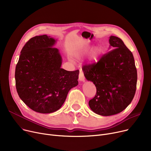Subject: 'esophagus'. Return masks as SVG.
<instances>
[{"label":"esophagus","mask_w":151,"mask_h":151,"mask_svg":"<svg viewBox=\"0 0 151 151\" xmlns=\"http://www.w3.org/2000/svg\"><path fill=\"white\" fill-rule=\"evenodd\" d=\"M84 73L83 71H80V73H79V80L81 81H84Z\"/></svg>","instance_id":"34e87169"}]
</instances>
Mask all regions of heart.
<instances>
[{
    "mask_svg": "<svg viewBox=\"0 0 151 151\" xmlns=\"http://www.w3.org/2000/svg\"><path fill=\"white\" fill-rule=\"evenodd\" d=\"M88 52V50L86 48H83V49H81V50H78L76 51H75L74 52V55H75L76 57H81L82 55L86 54Z\"/></svg>",
    "mask_w": 151,
    "mask_h": 151,
    "instance_id": "1",
    "label": "heart"
}]
</instances>
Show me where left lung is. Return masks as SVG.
<instances>
[{"instance_id": "obj_1", "label": "left lung", "mask_w": 151, "mask_h": 151, "mask_svg": "<svg viewBox=\"0 0 151 151\" xmlns=\"http://www.w3.org/2000/svg\"><path fill=\"white\" fill-rule=\"evenodd\" d=\"M113 49L102 55L97 62L82 67L86 78L96 87L95 97L89 105L94 113L108 116L122 112L135 94L137 71L132 52L123 41L109 37Z\"/></svg>"}]
</instances>
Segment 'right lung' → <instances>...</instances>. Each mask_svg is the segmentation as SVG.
I'll use <instances>...</instances> for the list:
<instances>
[{"label": "right lung", "instance_id": "add662e5", "mask_svg": "<svg viewBox=\"0 0 151 151\" xmlns=\"http://www.w3.org/2000/svg\"><path fill=\"white\" fill-rule=\"evenodd\" d=\"M46 35L31 38L21 51L16 66V88L31 109L51 113L60 108L68 91L78 84L79 70L61 68L62 58Z\"/></svg>", "mask_w": 151, "mask_h": 151}]
</instances>
